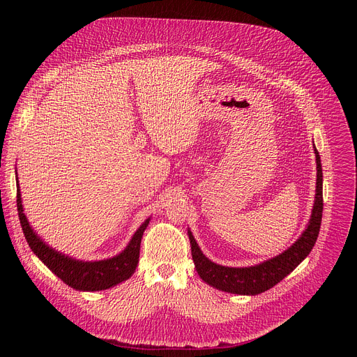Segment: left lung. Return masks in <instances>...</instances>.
Returning <instances> with one entry per match:
<instances>
[{"label": "left lung", "instance_id": "left-lung-1", "mask_svg": "<svg viewBox=\"0 0 357 357\" xmlns=\"http://www.w3.org/2000/svg\"><path fill=\"white\" fill-rule=\"evenodd\" d=\"M317 158V189L310 222L296 241L278 256L250 267H226L213 263L202 252L192 231L188 229L192 259L199 277L211 287L237 295H259L284 280L311 252L321 229L322 199V165L319 152L314 145Z\"/></svg>", "mask_w": 357, "mask_h": 357}]
</instances>
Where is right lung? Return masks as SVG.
<instances>
[{
	"label": "right lung",
	"instance_id": "obj_1",
	"mask_svg": "<svg viewBox=\"0 0 357 357\" xmlns=\"http://www.w3.org/2000/svg\"><path fill=\"white\" fill-rule=\"evenodd\" d=\"M15 178L17 208L24 236L35 256L65 284L77 291H101L116 287L117 284L128 280L134 274L139 257L141 238L146 226L149 225L151 218H148L137 229L127 247L121 252H119L117 256L96 261L77 260L46 244L32 229L26 215L24 213L18 175Z\"/></svg>",
	"mask_w": 357,
	"mask_h": 357
}]
</instances>
